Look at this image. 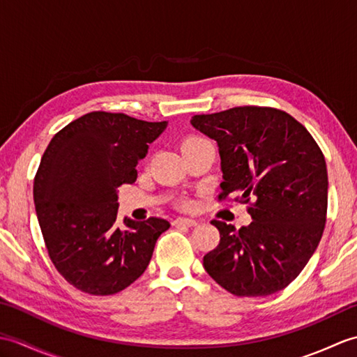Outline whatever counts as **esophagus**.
<instances>
[{
	"label": "esophagus",
	"mask_w": 357,
	"mask_h": 357,
	"mask_svg": "<svg viewBox=\"0 0 357 357\" xmlns=\"http://www.w3.org/2000/svg\"><path fill=\"white\" fill-rule=\"evenodd\" d=\"M174 225H185V227H195L198 225V221L196 219H192V218H176L173 221Z\"/></svg>",
	"instance_id": "obj_1"
}]
</instances>
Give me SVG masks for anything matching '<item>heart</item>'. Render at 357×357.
I'll return each mask as SVG.
<instances>
[{
  "mask_svg": "<svg viewBox=\"0 0 357 357\" xmlns=\"http://www.w3.org/2000/svg\"><path fill=\"white\" fill-rule=\"evenodd\" d=\"M196 144H208V141H206V139H202V138H188V139H185L184 141V144H183V147H187V146H196Z\"/></svg>",
  "mask_w": 357,
  "mask_h": 357,
  "instance_id": "obj_1",
  "label": "heart"
}]
</instances>
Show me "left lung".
Listing matches in <instances>:
<instances>
[{
    "instance_id": "8db88e82",
    "label": "left lung",
    "mask_w": 357,
    "mask_h": 357,
    "mask_svg": "<svg viewBox=\"0 0 357 357\" xmlns=\"http://www.w3.org/2000/svg\"><path fill=\"white\" fill-rule=\"evenodd\" d=\"M190 124L215 139L221 158L219 198L255 204L239 230L211 221L219 245L204 268L236 296H267L298 278L322 238L327 215V164L313 136L288 113L234 107L195 115Z\"/></svg>"
}]
</instances>
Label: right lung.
Returning <instances> with one entry per match:
<instances>
[{
	"mask_svg": "<svg viewBox=\"0 0 357 357\" xmlns=\"http://www.w3.org/2000/svg\"><path fill=\"white\" fill-rule=\"evenodd\" d=\"M165 127L167 121L92 112L45 149L33 183L38 222L53 265L78 290H124L146 271L156 239L169 230L162 218L116 222L118 188L135 183L136 165Z\"/></svg>",
	"mask_w": 357,
	"mask_h": 357,
	"instance_id": "1",
	"label": "right lung"
}]
</instances>
